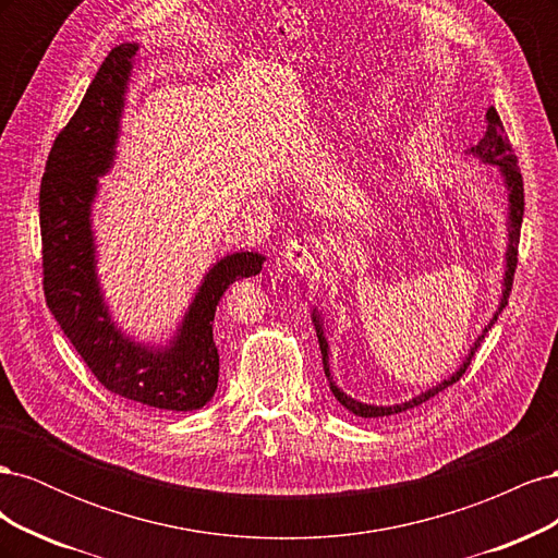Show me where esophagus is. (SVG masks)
<instances>
[{
	"label": "esophagus",
	"mask_w": 558,
	"mask_h": 558,
	"mask_svg": "<svg viewBox=\"0 0 558 558\" xmlns=\"http://www.w3.org/2000/svg\"><path fill=\"white\" fill-rule=\"evenodd\" d=\"M320 253H324L320 238H316V234H302V238L286 242L281 251V263L295 275H310L312 269L318 267Z\"/></svg>",
	"instance_id": "obj_1"
}]
</instances>
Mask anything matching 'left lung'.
Listing matches in <instances>:
<instances>
[{
	"label": "left lung",
	"mask_w": 558,
	"mask_h": 558,
	"mask_svg": "<svg viewBox=\"0 0 558 558\" xmlns=\"http://www.w3.org/2000/svg\"><path fill=\"white\" fill-rule=\"evenodd\" d=\"M472 156H477L482 162H488V165H498V170L502 174V181L505 185H508V197H510V216H508V230H510V244H508V253H505V279H502V298H500V305L494 314V318L488 320V324L484 326L482 335L475 340V344H472L470 353L465 356L463 365L456 369V373L445 379L442 384H437L433 388H428L426 393H421L408 402L402 404H391V408H377V404H363L359 400H353L351 396H347L344 391H340V388L335 386L332 377H330V365H328V342H326V335H324V324H320V316L318 312L314 310L312 314V320H314V328H316V337H318V347H320V356H324V369H326V377L330 381V391L332 396L340 400V404H344V408L349 412H353L356 416H363V418H377V416H391V414H398V412H404V410H412V408H418L421 402L430 400L433 396H437L440 391H445L447 386L459 381L463 375L468 365L472 363V359H475V351L480 349L484 335L492 330V326L498 320V314L505 310V305H508V298H510V291H512V281H514V269H517V253H519V232H521V221H523V179H521V172L517 167V156L512 150V144L508 140V132H505L502 128V121L500 116L494 107L486 109V132L484 137L480 140L477 146L470 148Z\"/></svg>",
	"instance_id": "8db88e82"
}]
</instances>
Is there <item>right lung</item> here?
I'll use <instances>...</instances> for the list:
<instances>
[{
	"instance_id": "right-lung-1",
	"label": "right lung",
	"mask_w": 558,
	"mask_h": 558,
	"mask_svg": "<svg viewBox=\"0 0 558 558\" xmlns=\"http://www.w3.org/2000/svg\"><path fill=\"white\" fill-rule=\"evenodd\" d=\"M137 48V44H121L105 58L48 154L39 191L44 295L66 340L111 393L146 408L193 412L211 400L218 386L214 342L218 302L230 283L256 277L265 258L240 251L218 260L202 281L170 347H144L116 328L95 272L90 207L97 177L113 162Z\"/></svg>"
}]
</instances>
